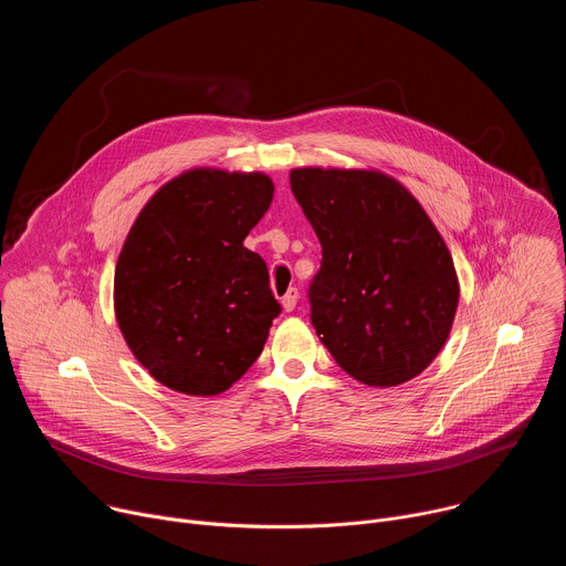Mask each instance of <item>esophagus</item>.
Wrapping results in <instances>:
<instances>
[{"label":"esophagus","instance_id":"1","mask_svg":"<svg viewBox=\"0 0 566 566\" xmlns=\"http://www.w3.org/2000/svg\"><path fill=\"white\" fill-rule=\"evenodd\" d=\"M297 300H300V293H297V289H289L286 291V295H282V308L284 311H293L295 308V304H297Z\"/></svg>","mask_w":566,"mask_h":566}]
</instances>
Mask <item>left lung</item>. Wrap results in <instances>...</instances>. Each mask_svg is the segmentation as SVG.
Listing matches in <instances>:
<instances>
[{"instance_id": "1", "label": "left lung", "mask_w": 566, "mask_h": 566, "mask_svg": "<svg viewBox=\"0 0 566 566\" xmlns=\"http://www.w3.org/2000/svg\"><path fill=\"white\" fill-rule=\"evenodd\" d=\"M289 179L322 247L308 289L322 345L369 387L412 380L443 349L459 304L437 226L378 170L295 168Z\"/></svg>"}]
</instances>
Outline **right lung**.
Instances as JSON below:
<instances>
[{
  "instance_id": "obj_1",
  "label": "right lung",
  "mask_w": 566,
  "mask_h": 566,
  "mask_svg": "<svg viewBox=\"0 0 566 566\" xmlns=\"http://www.w3.org/2000/svg\"><path fill=\"white\" fill-rule=\"evenodd\" d=\"M264 172L188 170L143 206L114 273V311L136 360L188 396L249 371L280 304L264 260L244 247L273 201Z\"/></svg>"
}]
</instances>
